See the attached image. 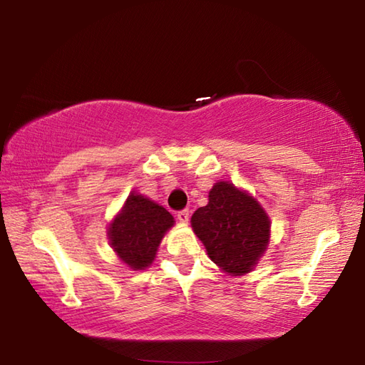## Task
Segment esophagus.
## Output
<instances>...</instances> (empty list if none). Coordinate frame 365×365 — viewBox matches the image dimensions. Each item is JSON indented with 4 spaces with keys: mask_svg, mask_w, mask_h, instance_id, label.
Instances as JSON below:
<instances>
[{
    "mask_svg": "<svg viewBox=\"0 0 365 365\" xmlns=\"http://www.w3.org/2000/svg\"><path fill=\"white\" fill-rule=\"evenodd\" d=\"M177 219L178 222H182V224H187V222L190 220V211L188 209H182V211L177 212Z\"/></svg>",
    "mask_w": 365,
    "mask_h": 365,
    "instance_id": "1",
    "label": "esophagus"
}]
</instances>
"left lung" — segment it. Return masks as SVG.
<instances>
[{
  "instance_id": "obj_1",
  "label": "left lung",
  "mask_w": 365,
  "mask_h": 365,
  "mask_svg": "<svg viewBox=\"0 0 365 365\" xmlns=\"http://www.w3.org/2000/svg\"><path fill=\"white\" fill-rule=\"evenodd\" d=\"M191 227L211 261L233 277L255 269L270 237V220L262 206L228 182L214 185L207 205L191 215Z\"/></svg>"
}]
</instances>
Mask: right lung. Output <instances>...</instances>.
<instances>
[{
	"instance_id": "1",
	"label": "right lung",
	"mask_w": 365,
	"mask_h": 365,
	"mask_svg": "<svg viewBox=\"0 0 365 365\" xmlns=\"http://www.w3.org/2000/svg\"><path fill=\"white\" fill-rule=\"evenodd\" d=\"M174 225V217L163 206L138 193H130L122 211L109 225L113 250L133 270H143L156 257L165 232Z\"/></svg>"
}]
</instances>
